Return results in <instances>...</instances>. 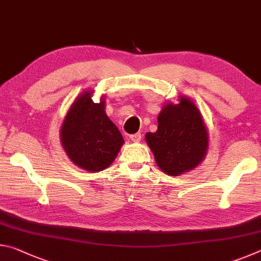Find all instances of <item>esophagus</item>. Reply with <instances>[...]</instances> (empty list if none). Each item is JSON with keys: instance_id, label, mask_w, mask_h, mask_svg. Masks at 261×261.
Listing matches in <instances>:
<instances>
[{"instance_id": "esophagus-1", "label": "esophagus", "mask_w": 261, "mask_h": 261, "mask_svg": "<svg viewBox=\"0 0 261 261\" xmlns=\"http://www.w3.org/2000/svg\"><path fill=\"white\" fill-rule=\"evenodd\" d=\"M130 139L134 141V143H139L140 139H141V135L140 134H134L130 136Z\"/></svg>"}]
</instances>
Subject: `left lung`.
<instances>
[{
  "mask_svg": "<svg viewBox=\"0 0 261 261\" xmlns=\"http://www.w3.org/2000/svg\"><path fill=\"white\" fill-rule=\"evenodd\" d=\"M146 143L163 173L178 176L199 166L208 148V131L191 100L167 103L158 116V130L147 132Z\"/></svg>",
  "mask_w": 261,
  "mask_h": 261,
  "instance_id": "obj_1",
  "label": "left lung"
}]
</instances>
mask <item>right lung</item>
I'll return each instance as SVG.
<instances>
[{
  "mask_svg": "<svg viewBox=\"0 0 261 261\" xmlns=\"http://www.w3.org/2000/svg\"><path fill=\"white\" fill-rule=\"evenodd\" d=\"M93 91L74 100L61 127L60 138L74 165L87 171H101L112 165L124 139L105 112V99L94 103Z\"/></svg>",
  "mask_w": 261,
  "mask_h": 261,
  "instance_id": "right-lung-1",
  "label": "right lung"
}]
</instances>
